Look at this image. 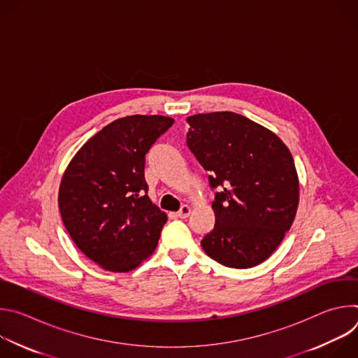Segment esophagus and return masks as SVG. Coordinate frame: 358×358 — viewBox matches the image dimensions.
<instances>
[{"instance_id": "esophagus-1", "label": "esophagus", "mask_w": 358, "mask_h": 358, "mask_svg": "<svg viewBox=\"0 0 358 358\" xmlns=\"http://www.w3.org/2000/svg\"><path fill=\"white\" fill-rule=\"evenodd\" d=\"M189 213H191L189 206H182V207L180 208V211L177 213V217H178V218H187V217L189 215Z\"/></svg>"}]
</instances>
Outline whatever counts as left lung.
Instances as JSON below:
<instances>
[{"label":"left lung","mask_w":358,"mask_h":358,"mask_svg":"<svg viewBox=\"0 0 358 358\" xmlns=\"http://www.w3.org/2000/svg\"><path fill=\"white\" fill-rule=\"evenodd\" d=\"M187 145L215 192L214 229L201 241L218 264L246 269L266 261L290 229L299 206L292 152L266 127L234 112L187 119Z\"/></svg>","instance_id":"left-lung-1"}]
</instances>
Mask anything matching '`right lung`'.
<instances>
[{
  "mask_svg": "<svg viewBox=\"0 0 358 358\" xmlns=\"http://www.w3.org/2000/svg\"><path fill=\"white\" fill-rule=\"evenodd\" d=\"M174 119L126 116L90 137L66 167L59 211L75 245L100 268L129 272L156 250L167 215L151 202L145 155Z\"/></svg>",
  "mask_w": 358,
  "mask_h": 358,
  "instance_id": "1",
  "label": "right lung"
}]
</instances>
